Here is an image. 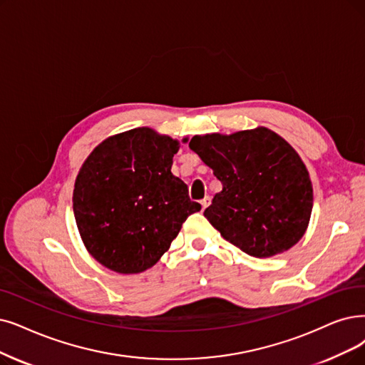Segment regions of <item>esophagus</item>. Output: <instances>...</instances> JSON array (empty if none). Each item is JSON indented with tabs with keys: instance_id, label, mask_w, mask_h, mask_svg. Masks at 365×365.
Returning <instances> with one entry per match:
<instances>
[{
	"instance_id": "34e87169",
	"label": "esophagus",
	"mask_w": 365,
	"mask_h": 365,
	"mask_svg": "<svg viewBox=\"0 0 365 365\" xmlns=\"http://www.w3.org/2000/svg\"><path fill=\"white\" fill-rule=\"evenodd\" d=\"M210 203H211V197H210V196H207V197H203V199L200 200V205H202V210H205V208H208V207H210Z\"/></svg>"
}]
</instances>
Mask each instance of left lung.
<instances>
[{"label": "left lung", "instance_id": "1", "mask_svg": "<svg viewBox=\"0 0 365 365\" xmlns=\"http://www.w3.org/2000/svg\"><path fill=\"white\" fill-rule=\"evenodd\" d=\"M223 184L203 215L222 237L255 257L295 245L309 226L313 187L297 151L265 127L188 143Z\"/></svg>", "mask_w": 365, "mask_h": 365}]
</instances>
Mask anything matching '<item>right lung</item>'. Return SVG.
Wrapping results in <instances>:
<instances>
[{"label":"right lung","mask_w":365,"mask_h":365,"mask_svg":"<svg viewBox=\"0 0 365 365\" xmlns=\"http://www.w3.org/2000/svg\"><path fill=\"white\" fill-rule=\"evenodd\" d=\"M178 142L142 127L101 142L73 192L81 238L97 262L121 274L151 268L200 205L170 172Z\"/></svg>","instance_id":"right-lung-1"}]
</instances>
